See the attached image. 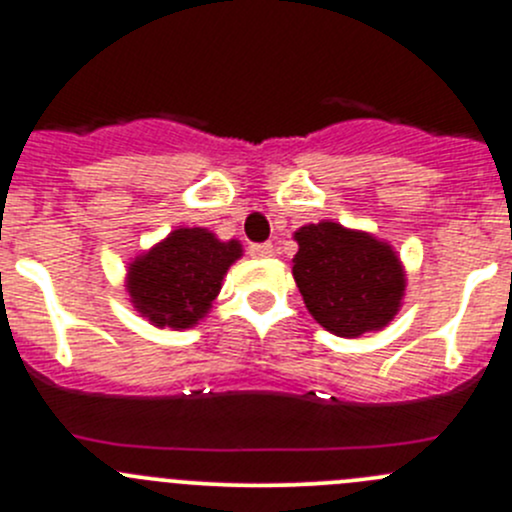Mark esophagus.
<instances>
[{"mask_svg": "<svg viewBox=\"0 0 512 512\" xmlns=\"http://www.w3.org/2000/svg\"><path fill=\"white\" fill-rule=\"evenodd\" d=\"M272 250L275 247L270 242H262V245H250V255L257 257V260H265V257H272Z\"/></svg>", "mask_w": 512, "mask_h": 512, "instance_id": "1", "label": "esophagus"}]
</instances>
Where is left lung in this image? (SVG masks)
I'll list each match as a JSON object with an SVG mask.
<instances>
[{
  "label": "left lung",
  "mask_w": 512,
  "mask_h": 512,
  "mask_svg": "<svg viewBox=\"0 0 512 512\" xmlns=\"http://www.w3.org/2000/svg\"><path fill=\"white\" fill-rule=\"evenodd\" d=\"M294 240V282L327 332L356 339L379 332L399 314L406 270L389 242L332 220L299 227Z\"/></svg>",
  "instance_id": "obj_1"
}]
</instances>
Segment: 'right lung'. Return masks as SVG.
Here are the masks:
<instances>
[{"mask_svg": "<svg viewBox=\"0 0 512 512\" xmlns=\"http://www.w3.org/2000/svg\"><path fill=\"white\" fill-rule=\"evenodd\" d=\"M240 257V240H218L208 227H178L128 262V299L153 327L190 329L208 317Z\"/></svg>", "mask_w": 512, "mask_h": 512, "instance_id": "obj_1", "label": "right lung"}]
</instances>
